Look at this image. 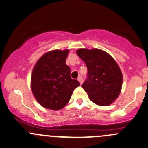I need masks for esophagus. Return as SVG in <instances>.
<instances>
[{"instance_id":"obj_1","label":"esophagus","mask_w":148,"mask_h":148,"mask_svg":"<svg viewBox=\"0 0 148 148\" xmlns=\"http://www.w3.org/2000/svg\"><path fill=\"white\" fill-rule=\"evenodd\" d=\"M78 81L79 82V83H80V84H82V83H83V79H82V77H79Z\"/></svg>"}]
</instances>
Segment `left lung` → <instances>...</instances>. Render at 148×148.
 <instances>
[{
  "label": "left lung",
  "mask_w": 148,
  "mask_h": 148,
  "mask_svg": "<svg viewBox=\"0 0 148 148\" xmlns=\"http://www.w3.org/2000/svg\"><path fill=\"white\" fill-rule=\"evenodd\" d=\"M77 54L88 69L82 88L94 103L109 106L119 97L122 87L123 74L118 64L109 54L99 49H79Z\"/></svg>",
  "instance_id": "1"
}]
</instances>
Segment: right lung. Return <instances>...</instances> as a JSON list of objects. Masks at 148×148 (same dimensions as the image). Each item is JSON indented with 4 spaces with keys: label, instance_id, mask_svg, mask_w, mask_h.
I'll use <instances>...</instances> for the list:
<instances>
[{
    "label": "right lung",
    "instance_id": "add662e5",
    "mask_svg": "<svg viewBox=\"0 0 148 148\" xmlns=\"http://www.w3.org/2000/svg\"><path fill=\"white\" fill-rule=\"evenodd\" d=\"M69 50L50 51L35 64L31 75V90L37 102L48 109H62L68 103L73 91L79 86L70 77L66 64Z\"/></svg>",
    "mask_w": 148,
    "mask_h": 148
}]
</instances>
